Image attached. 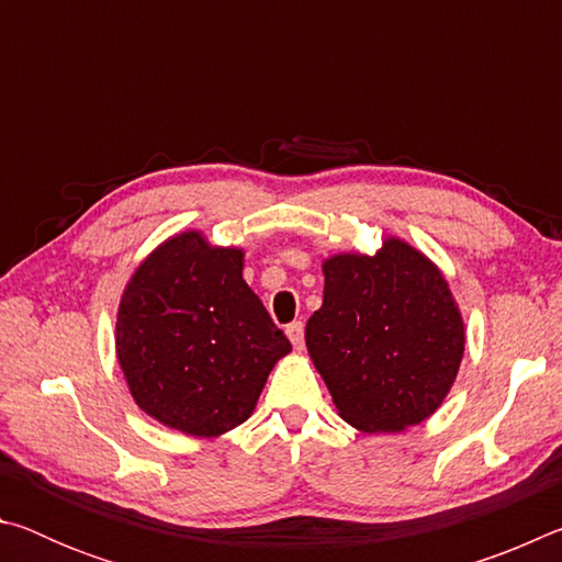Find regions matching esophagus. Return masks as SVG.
Listing matches in <instances>:
<instances>
[{
    "instance_id": "esophagus-1",
    "label": "esophagus",
    "mask_w": 562,
    "mask_h": 562,
    "mask_svg": "<svg viewBox=\"0 0 562 562\" xmlns=\"http://www.w3.org/2000/svg\"><path fill=\"white\" fill-rule=\"evenodd\" d=\"M284 331H288L292 347L302 351V347H304V325H302V322H292V325H288V329H284Z\"/></svg>"
}]
</instances>
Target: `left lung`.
<instances>
[{
  "mask_svg": "<svg viewBox=\"0 0 562 562\" xmlns=\"http://www.w3.org/2000/svg\"><path fill=\"white\" fill-rule=\"evenodd\" d=\"M325 300L304 341L339 416L364 434L429 418L459 374L465 329L441 270L398 237L322 262Z\"/></svg>",
  "mask_w": 562,
  "mask_h": 562,
  "instance_id": "obj_1",
  "label": "left lung"
}]
</instances>
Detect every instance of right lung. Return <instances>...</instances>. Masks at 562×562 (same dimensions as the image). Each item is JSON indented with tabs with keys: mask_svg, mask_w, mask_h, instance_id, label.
<instances>
[{
	"mask_svg": "<svg viewBox=\"0 0 562 562\" xmlns=\"http://www.w3.org/2000/svg\"><path fill=\"white\" fill-rule=\"evenodd\" d=\"M240 247L198 231L138 265L119 304L116 357L131 396L168 429L213 439L250 418L292 345L243 280Z\"/></svg>",
	"mask_w": 562,
	"mask_h": 562,
	"instance_id": "add662e5",
	"label": "right lung"
}]
</instances>
